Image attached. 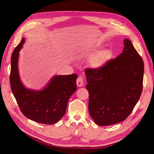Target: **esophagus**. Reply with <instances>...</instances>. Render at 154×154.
I'll use <instances>...</instances> for the list:
<instances>
[{
    "label": "esophagus",
    "instance_id": "obj_1",
    "mask_svg": "<svg viewBox=\"0 0 154 154\" xmlns=\"http://www.w3.org/2000/svg\"><path fill=\"white\" fill-rule=\"evenodd\" d=\"M76 83H77V85L78 86H82L83 85V78L81 77H79L77 79Z\"/></svg>",
    "mask_w": 154,
    "mask_h": 154
}]
</instances>
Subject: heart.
Wrapping results in <instances>:
<instances>
[{"instance_id":"obj_1","label":"heart","mask_w":154,"mask_h":154,"mask_svg":"<svg viewBox=\"0 0 154 154\" xmlns=\"http://www.w3.org/2000/svg\"><path fill=\"white\" fill-rule=\"evenodd\" d=\"M111 53L108 50H102L93 55L90 60V66L96 69L102 68L110 57Z\"/></svg>"}]
</instances>
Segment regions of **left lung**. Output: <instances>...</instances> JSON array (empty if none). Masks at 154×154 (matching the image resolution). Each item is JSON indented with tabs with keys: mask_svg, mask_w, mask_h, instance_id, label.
Returning <instances> with one entry per match:
<instances>
[{
	"mask_svg": "<svg viewBox=\"0 0 154 154\" xmlns=\"http://www.w3.org/2000/svg\"><path fill=\"white\" fill-rule=\"evenodd\" d=\"M124 45L122 53L115 59L108 60L100 68L85 71L89 113L99 125L125 120L141 94L143 60L130 39H125Z\"/></svg>",
	"mask_w": 154,
	"mask_h": 154,
	"instance_id": "obj_1",
	"label": "left lung"
}]
</instances>
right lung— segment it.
I'll use <instances>...</instances> for the list:
<instances>
[{
	"label": "right lung",
	"mask_w": 154,
	"mask_h": 154,
	"mask_svg": "<svg viewBox=\"0 0 154 154\" xmlns=\"http://www.w3.org/2000/svg\"><path fill=\"white\" fill-rule=\"evenodd\" d=\"M24 40L22 38L11 58L10 80L12 93L21 112L27 118L41 124H55L64 116L68 100L77 90V75H55L41 91L26 88L17 69L19 52Z\"/></svg>",
	"instance_id": "right-lung-1"
}]
</instances>
